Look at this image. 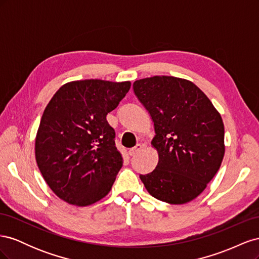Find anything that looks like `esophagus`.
Returning a JSON list of instances; mask_svg holds the SVG:
<instances>
[{"label": "esophagus", "mask_w": 259, "mask_h": 259, "mask_svg": "<svg viewBox=\"0 0 259 259\" xmlns=\"http://www.w3.org/2000/svg\"><path fill=\"white\" fill-rule=\"evenodd\" d=\"M142 148H143V146L142 145H136L135 147H133V148H131L130 150H128V154L130 155H135V154H137L140 150H142Z\"/></svg>", "instance_id": "1"}]
</instances>
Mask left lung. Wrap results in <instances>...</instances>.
<instances>
[{
	"label": "left lung",
	"instance_id": "obj_1",
	"mask_svg": "<svg viewBox=\"0 0 259 259\" xmlns=\"http://www.w3.org/2000/svg\"><path fill=\"white\" fill-rule=\"evenodd\" d=\"M135 95L150 114L159 153L156 167L140 175L153 198L185 204L205 189L225 154L223 119L207 96L192 82L155 75L133 84Z\"/></svg>",
	"mask_w": 259,
	"mask_h": 259
}]
</instances>
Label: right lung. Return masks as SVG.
Segmentation results:
<instances>
[{"label":"right lung","mask_w":259,"mask_h":259,"mask_svg":"<svg viewBox=\"0 0 259 259\" xmlns=\"http://www.w3.org/2000/svg\"><path fill=\"white\" fill-rule=\"evenodd\" d=\"M131 89V82H69L46 106L35 138V160L58 198L86 206L109 193L122 155L106 116Z\"/></svg>","instance_id":"obj_1"}]
</instances>
